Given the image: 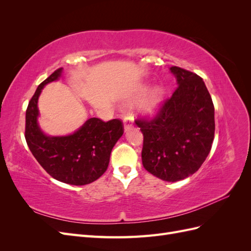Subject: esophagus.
Masks as SVG:
<instances>
[{
  "label": "esophagus",
  "mask_w": 251,
  "mask_h": 251,
  "mask_svg": "<svg viewBox=\"0 0 251 251\" xmlns=\"http://www.w3.org/2000/svg\"><path fill=\"white\" fill-rule=\"evenodd\" d=\"M133 127V121L131 117H126L124 119V131L125 133L128 132Z\"/></svg>",
  "instance_id": "34e87169"
}]
</instances>
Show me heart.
I'll return each mask as SVG.
<instances>
[{"label": "heart", "mask_w": 251, "mask_h": 251, "mask_svg": "<svg viewBox=\"0 0 251 251\" xmlns=\"http://www.w3.org/2000/svg\"><path fill=\"white\" fill-rule=\"evenodd\" d=\"M148 90V85H142L138 88L137 93H136V97L138 98L141 95L146 93V91ZM164 89L161 86H154L153 88H151L149 90V92L147 93L146 97L140 105V112L143 114L144 116L148 117H154L160 111L162 103L164 100Z\"/></svg>", "instance_id": "b5f03b06"}]
</instances>
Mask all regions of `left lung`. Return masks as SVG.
<instances>
[{
    "mask_svg": "<svg viewBox=\"0 0 251 251\" xmlns=\"http://www.w3.org/2000/svg\"><path fill=\"white\" fill-rule=\"evenodd\" d=\"M178 88L158 116L137 120L143 134L142 164L155 177L176 182L192 176L208 156L215 137V108L203 79L171 67Z\"/></svg>",
    "mask_w": 251,
    "mask_h": 251,
    "instance_id": "8db88e82",
    "label": "left lung"
}]
</instances>
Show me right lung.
<instances>
[{
  "instance_id": "right-lung-1",
  "label": "right lung",
  "mask_w": 251,
  "mask_h": 251,
  "mask_svg": "<svg viewBox=\"0 0 251 251\" xmlns=\"http://www.w3.org/2000/svg\"><path fill=\"white\" fill-rule=\"evenodd\" d=\"M63 76V68L37 87L26 111L25 138L32 155L51 177L71 185H86L107 171L111 151L124 134L121 121L88 118L76 131L63 136L45 133L39 124V98L44 87Z\"/></svg>"
}]
</instances>
